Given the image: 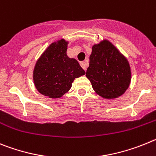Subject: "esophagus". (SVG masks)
Masks as SVG:
<instances>
[{
	"label": "esophagus",
	"mask_w": 156,
	"mask_h": 156,
	"mask_svg": "<svg viewBox=\"0 0 156 156\" xmlns=\"http://www.w3.org/2000/svg\"><path fill=\"white\" fill-rule=\"evenodd\" d=\"M81 68H83V69L85 71L87 68V66H88V64H87V63L85 62V61H82V62H81Z\"/></svg>",
	"instance_id": "esophagus-1"
}]
</instances>
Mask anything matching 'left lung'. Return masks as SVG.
Returning <instances> with one entry per match:
<instances>
[{
    "label": "left lung",
    "mask_w": 156,
    "mask_h": 156,
    "mask_svg": "<svg viewBox=\"0 0 156 156\" xmlns=\"http://www.w3.org/2000/svg\"><path fill=\"white\" fill-rule=\"evenodd\" d=\"M86 77L99 95L115 99L128 88L131 78L129 63L108 40L92 47Z\"/></svg>",
    "instance_id": "8db88e82"
}]
</instances>
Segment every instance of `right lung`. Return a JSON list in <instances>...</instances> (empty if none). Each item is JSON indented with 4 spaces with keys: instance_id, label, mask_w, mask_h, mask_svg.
I'll use <instances>...</instances> for the list:
<instances>
[{
    "instance_id": "right-lung-1",
    "label": "right lung",
    "mask_w": 156,
    "mask_h": 156,
    "mask_svg": "<svg viewBox=\"0 0 156 156\" xmlns=\"http://www.w3.org/2000/svg\"><path fill=\"white\" fill-rule=\"evenodd\" d=\"M68 43L64 39L51 43L35 65V86L49 98L61 97L69 91L75 78L85 74L78 61L67 55Z\"/></svg>"
}]
</instances>
